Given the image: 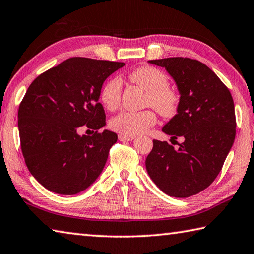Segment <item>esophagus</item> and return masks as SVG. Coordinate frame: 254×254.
<instances>
[{
	"label": "esophagus",
	"instance_id": "1",
	"mask_svg": "<svg viewBox=\"0 0 254 254\" xmlns=\"http://www.w3.org/2000/svg\"><path fill=\"white\" fill-rule=\"evenodd\" d=\"M134 135H127V134H119V140L120 141H132L134 139Z\"/></svg>",
	"mask_w": 254,
	"mask_h": 254
}]
</instances>
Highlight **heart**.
Segmentation results:
<instances>
[{"mask_svg":"<svg viewBox=\"0 0 254 254\" xmlns=\"http://www.w3.org/2000/svg\"><path fill=\"white\" fill-rule=\"evenodd\" d=\"M128 79L147 91L145 105L152 106L165 118L177 114L180 96L174 87L168 85L165 72L152 66H141L128 74ZM122 81L119 77H112L101 89L100 98L107 110H117L121 103ZM157 122V115L152 110L124 111L112 119L111 127L121 134L136 135L147 131Z\"/></svg>","mask_w":254,"mask_h":254,"instance_id":"b5f03b06","label":"heart"}]
</instances>
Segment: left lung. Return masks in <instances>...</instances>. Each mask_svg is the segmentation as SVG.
I'll use <instances>...</instances> for the list:
<instances>
[{"instance_id": "obj_1", "label": "left lung", "mask_w": 254, "mask_h": 254, "mask_svg": "<svg viewBox=\"0 0 254 254\" xmlns=\"http://www.w3.org/2000/svg\"><path fill=\"white\" fill-rule=\"evenodd\" d=\"M149 63L166 68L176 81L179 109L162 132L171 139L182 136L184 142L175 149L153 140L145 168L165 194L186 198L207 188L222 170L235 139L234 102L217 75L198 60L173 57Z\"/></svg>"}]
</instances>
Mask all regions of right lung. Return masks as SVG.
Instances as JSON below:
<instances>
[{"label":"right lung","mask_w":254,"mask_h":254,"mask_svg":"<svg viewBox=\"0 0 254 254\" xmlns=\"http://www.w3.org/2000/svg\"><path fill=\"white\" fill-rule=\"evenodd\" d=\"M124 63L74 57L42 72L20 103L21 150L31 175L59 195H75L95 182L117 133L104 130L103 83ZM83 125L95 129L80 137Z\"/></svg>","instance_id":"add662e5"}]
</instances>
